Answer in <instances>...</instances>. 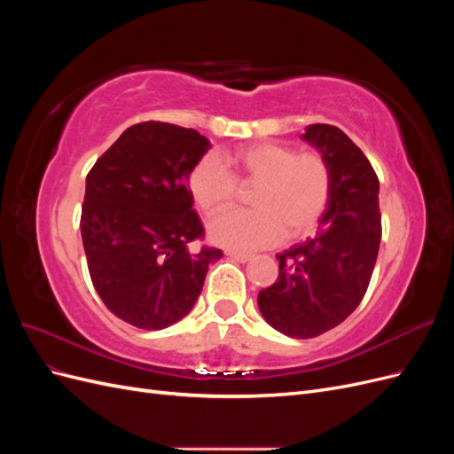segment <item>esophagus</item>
Masks as SVG:
<instances>
[{"mask_svg": "<svg viewBox=\"0 0 454 454\" xmlns=\"http://www.w3.org/2000/svg\"><path fill=\"white\" fill-rule=\"evenodd\" d=\"M227 255H229V257H232V259L240 261V263H246V261H250V259H252V255H250V254H240V252H232V250H229V252H227Z\"/></svg>", "mask_w": 454, "mask_h": 454, "instance_id": "1", "label": "esophagus"}]
</instances>
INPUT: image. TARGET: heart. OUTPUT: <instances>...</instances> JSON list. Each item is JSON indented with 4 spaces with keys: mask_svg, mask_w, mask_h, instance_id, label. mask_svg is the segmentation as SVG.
I'll return each mask as SVG.
<instances>
[{
    "mask_svg": "<svg viewBox=\"0 0 454 454\" xmlns=\"http://www.w3.org/2000/svg\"><path fill=\"white\" fill-rule=\"evenodd\" d=\"M252 212H232L210 225L212 242L232 250H254L301 239L320 223L332 199L333 176L318 151L255 142L231 151L227 168L214 155L202 157L189 174V191L206 217L235 206L240 189H252Z\"/></svg>",
    "mask_w": 454,
    "mask_h": 454,
    "instance_id": "b5f03b06",
    "label": "heart"
}]
</instances>
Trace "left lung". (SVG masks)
Returning <instances> with one entry per match:
<instances>
[{
  "label": "left lung",
  "instance_id": "8db88e82",
  "mask_svg": "<svg viewBox=\"0 0 454 454\" xmlns=\"http://www.w3.org/2000/svg\"><path fill=\"white\" fill-rule=\"evenodd\" d=\"M303 138L332 167V199L316 235L277 255L278 278L257 295L263 318L294 339L329 332L362 303L382 235L379 177L362 149L322 122Z\"/></svg>",
  "mask_w": 454,
  "mask_h": 454
}]
</instances>
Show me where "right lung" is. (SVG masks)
<instances>
[{"mask_svg":"<svg viewBox=\"0 0 454 454\" xmlns=\"http://www.w3.org/2000/svg\"><path fill=\"white\" fill-rule=\"evenodd\" d=\"M210 142L193 129L132 125L87 174L81 237L94 290L117 318L142 329L182 320L222 250L204 237L187 189Z\"/></svg>","mask_w":454,"mask_h":454,"instance_id":"add662e5","label":"right lung"}]
</instances>
